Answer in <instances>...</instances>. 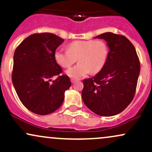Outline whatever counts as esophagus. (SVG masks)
<instances>
[{
  "mask_svg": "<svg viewBox=\"0 0 152 152\" xmlns=\"http://www.w3.org/2000/svg\"><path fill=\"white\" fill-rule=\"evenodd\" d=\"M75 82H76V80H74V79H71V83H72V84L75 83Z\"/></svg>",
  "mask_w": 152,
  "mask_h": 152,
  "instance_id": "esophagus-1",
  "label": "esophagus"
}]
</instances>
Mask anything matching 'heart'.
I'll use <instances>...</instances> for the list:
<instances>
[{
    "mask_svg": "<svg viewBox=\"0 0 152 152\" xmlns=\"http://www.w3.org/2000/svg\"><path fill=\"white\" fill-rule=\"evenodd\" d=\"M109 55V47L102 40L73 41L68 50L58 48L55 52V59L61 67L67 68L78 60L77 65L67 69L66 74L73 79L85 77L90 72H99L104 67Z\"/></svg>",
    "mask_w": 152,
    "mask_h": 152,
    "instance_id": "heart-1",
    "label": "heart"
}]
</instances>
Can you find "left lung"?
<instances>
[{
    "label": "left lung",
    "mask_w": 152,
    "mask_h": 152,
    "mask_svg": "<svg viewBox=\"0 0 152 152\" xmlns=\"http://www.w3.org/2000/svg\"><path fill=\"white\" fill-rule=\"evenodd\" d=\"M110 50L106 64L95 76L83 80L82 98L91 111L102 117L116 115L132 101L140 72L136 50L125 36L104 33Z\"/></svg>",
    "instance_id": "8db88e82"
}]
</instances>
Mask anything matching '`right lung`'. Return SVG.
<instances>
[{
  "instance_id": "obj_1",
  "label": "right lung",
  "mask_w": 152,
  "mask_h": 152,
  "mask_svg": "<svg viewBox=\"0 0 152 152\" xmlns=\"http://www.w3.org/2000/svg\"><path fill=\"white\" fill-rule=\"evenodd\" d=\"M64 40L50 33L26 37L14 53L12 81L22 104L40 115L56 111L71 86L55 59V52ZM55 76L56 79L53 80Z\"/></svg>"
}]
</instances>
